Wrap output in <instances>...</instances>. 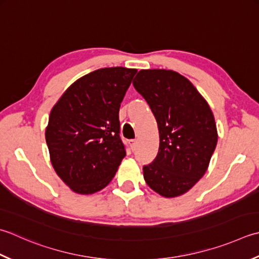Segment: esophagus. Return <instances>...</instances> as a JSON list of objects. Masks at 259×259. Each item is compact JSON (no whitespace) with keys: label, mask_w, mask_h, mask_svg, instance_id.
I'll return each mask as SVG.
<instances>
[{"label":"esophagus","mask_w":259,"mask_h":259,"mask_svg":"<svg viewBox=\"0 0 259 259\" xmlns=\"http://www.w3.org/2000/svg\"><path fill=\"white\" fill-rule=\"evenodd\" d=\"M129 144H130L131 149H133V151H135V150H136V148H137V140H136V139L130 140V141H129Z\"/></svg>","instance_id":"esophagus-1"}]
</instances>
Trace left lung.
<instances>
[{
    "mask_svg": "<svg viewBox=\"0 0 259 259\" xmlns=\"http://www.w3.org/2000/svg\"><path fill=\"white\" fill-rule=\"evenodd\" d=\"M159 131L156 158L144 166L146 183L165 197L186 193L205 174L218 143L214 116L189 79L167 69H143L134 79Z\"/></svg>",
    "mask_w": 259,
    "mask_h": 259,
    "instance_id": "obj_1",
    "label": "left lung"
}]
</instances>
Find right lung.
Returning a JSON list of instances; mask_svg holds the SVG:
<instances>
[{
	"label": "right lung",
	"mask_w": 259,
	"mask_h": 259,
	"mask_svg": "<svg viewBox=\"0 0 259 259\" xmlns=\"http://www.w3.org/2000/svg\"><path fill=\"white\" fill-rule=\"evenodd\" d=\"M137 69H96L76 80L55 104L46 129L57 175L79 194L108 185L125 156L119 110Z\"/></svg>",
	"instance_id": "right-lung-1"
}]
</instances>
